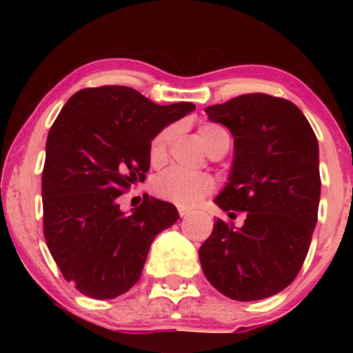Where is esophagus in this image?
<instances>
[{
  "label": "esophagus",
  "instance_id": "obj_1",
  "mask_svg": "<svg viewBox=\"0 0 353 353\" xmlns=\"http://www.w3.org/2000/svg\"><path fill=\"white\" fill-rule=\"evenodd\" d=\"M177 210H179V216L181 217H188L189 214H190V209L184 208V205H179V208H177Z\"/></svg>",
  "mask_w": 353,
  "mask_h": 353
}]
</instances>
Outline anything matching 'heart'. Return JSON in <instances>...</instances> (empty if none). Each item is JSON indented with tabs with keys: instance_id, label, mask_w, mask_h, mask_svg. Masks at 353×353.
<instances>
[{
	"instance_id": "obj_1",
	"label": "heart",
	"mask_w": 353,
	"mask_h": 353,
	"mask_svg": "<svg viewBox=\"0 0 353 353\" xmlns=\"http://www.w3.org/2000/svg\"><path fill=\"white\" fill-rule=\"evenodd\" d=\"M177 134L176 125H168L161 129L152 137L149 144V161L152 165H163L168 159L169 148ZM199 136L208 152H214L221 145L229 144V134L222 125L204 123L199 125ZM214 179L204 172H185L182 169H169L156 177L152 182V190L161 199L179 205H196L212 192Z\"/></svg>"
}]
</instances>
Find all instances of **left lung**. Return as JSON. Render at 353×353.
Listing matches in <instances>:
<instances>
[{
  "mask_svg": "<svg viewBox=\"0 0 353 353\" xmlns=\"http://www.w3.org/2000/svg\"><path fill=\"white\" fill-rule=\"evenodd\" d=\"M234 136L229 182L216 204L242 228L217 219L201 245L208 281L225 297L250 302L294 282L309 252L320 201L319 143L290 101L252 92L205 108Z\"/></svg>",
  "mask_w": 353,
  "mask_h": 353,
  "instance_id": "1",
  "label": "left lung"
}]
</instances>
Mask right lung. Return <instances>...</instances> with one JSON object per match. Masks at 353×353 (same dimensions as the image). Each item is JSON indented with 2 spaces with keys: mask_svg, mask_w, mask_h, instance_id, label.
Wrapping results in <instances>:
<instances>
[{
  "mask_svg": "<svg viewBox=\"0 0 353 353\" xmlns=\"http://www.w3.org/2000/svg\"><path fill=\"white\" fill-rule=\"evenodd\" d=\"M196 109L169 106L128 86L72 94L46 141L43 230L61 274L91 299H114L139 281L154 237L179 212L145 196L125 216L117 197L145 179L149 144L165 125Z\"/></svg>",
  "mask_w": 353,
  "mask_h": 353,
  "instance_id": "right-lung-1",
  "label": "right lung"
}]
</instances>
